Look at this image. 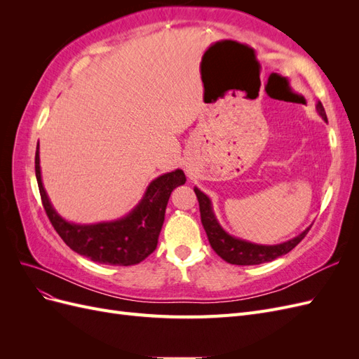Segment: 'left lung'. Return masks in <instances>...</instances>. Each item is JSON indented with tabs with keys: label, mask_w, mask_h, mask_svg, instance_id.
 I'll return each mask as SVG.
<instances>
[{
	"label": "left lung",
	"mask_w": 359,
	"mask_h": 359,
	"mask_svg": "<svg viewBox=\"0 0 359 359\" xmlns=\"http://www.w3.org/2000/svg\"><path fill=\"white\" fill-rule=\"evenodd\" d=\"M316 111L322 116L323 121H328L327 114H325V109L320 102H318L316 104ZM194 193H196L198 201H199L201 222L203 224V229L206 232V236H208V241L212 250L223 260H226V262H229L232 265H259V264L271 262V260L289 253L293 247L301 243L302 238L307 235L310 229L309 227V229L301 232L298 236L292 238V240L281 244L264 245V244L250 243V241L241 240V238H236L227 233L220 226L219 220L215 219L211 199L198 187H194Z\"/></svg>",
	"instance_id": "8db88e82"
}]
</instances>
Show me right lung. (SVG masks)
Listing matches in <instances>:
<instances>
[{
	"mask_svg": "<svg viewBox=\"0 0 359 359\" xmlns=\"http://www.w3.org/2000/svg\"><path fill=\"white\" fill-rule=\"evenodd\" d=\"M36 178L45 211L52 226L73 252L93 262L128 266L142 262L154 252L166 205L173 189L186 182L181 169L163 173L149 182L144 198L123 219L95 224L70 223L53 208L43 187L39 145L36 149Z\"/></svg>",
	"mask_w": 359,
	"mask_h": 359,
	"instance_id": "obj_1",
	"label": "right lung"
}]
</instances>
